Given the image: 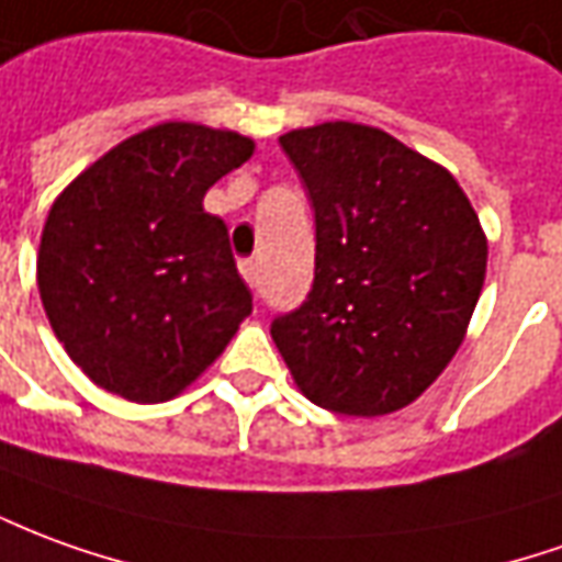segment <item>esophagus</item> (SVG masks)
Wrapping results in <instances>:
<instances>
[{
    "label": "esophagus",
    "instance_id": "esophagus-1",
    "mask_svg": "<svg viewBox=\"0 0 562 562\" xmlns=\"http://www.w3.org/2000/svg\"><path fill=\"white\" fill-rule=\"evenodd\" d=\"M240 273L246 277V282H249L252 289H258V280H261V268H258V258H243Z\"/></svg>",
    "mask_w": 562,
    "mask_h": 562
}]
</instances>
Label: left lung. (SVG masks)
Instances as JSON below:
<instances>
[{
  "label": "left lung",
  "instance_id": "1",
  "mask_svg": "<svg viewBox=\"0 0 562 562\" xmlns=\"http://www.w3.org/2000/svg\"><path fill=\"white\" fill-rule=\"evenodd\" d=\"M316 215L307 301L270 325L297 390L380 417L457 356L486 277V237L459 182L390 133L328 121L280 136Z\"/></svg>",
  "mask_w": 562,
  "mask_h": 562
}]
</instances>
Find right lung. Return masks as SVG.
<instances>
[{
	"instance_id": "obj_1",
	"label": "right lung",
	"mask_w": 562,
	"mask_h": 562,
	"mask_svg": "<svg viewBox=\"0 0 562 562\" xmlns=\"http://www.w3.org/2000/svg\"><path fill=\"white\" fill-rule=\"evenodd\" d=\"M234 131L167 121L105 151L50 206L38 294L85 374L127 402L176 398L252 313L206 191L252 158Z\"/></svg>"
}]
</instances>
